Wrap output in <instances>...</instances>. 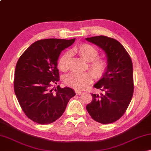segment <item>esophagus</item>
Listing matches in <instances>:
<instances>
[{
	"label": "esophagus",
	"instance_id": "34e87169",
	"mask_svg": "<svg viewBox=\"0 0 151 151\" xmlns=\"http://www.w3.org/2000/svg\"><path fill=\"white\" fill-rule=\"evenodd\" d=\"M75 93L76 94H77V95H80V94L83 93V92L81 91H77V90H75Z\"/></svg>",
	"mask_w": 151,
	"mask_h": 151
}]
</instances>
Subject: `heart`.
<instances>
[{
	"mask_svg": "<svg viewBox=\"0 0 151 151\" xmlns=\"http://www.w3.org/2000/svg\"><path fill=\"white\" fill-rule=\"evenodd\" d=\"M73 52L77 54L86 62L89 63L88 67L94 78H101L108 70L109 64L107 60L103 58H96L99 55L98 50L93 46L83 43L74 47ZM70 54L66 52L60 57L58 61V66L62 71L68 69ZM93 80V75L89 72L76 73L73 72L66 75L65 82L66 85L77 90H82L86 87Z\"/></svg>",
	"mask_w": 151,
	"mask_h": 151,
	"instance_id": "obj_1",
	"label": "heart"
}]
</instances>
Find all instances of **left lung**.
Listing matches in <instances>:
<instances>
[{"label":"left lung","mask_w":151,"mask_h":151,"mask_svg":"<svg viewBox=\"0 0 151 151\" xmlns=\"http://www.w3.org/2000/svg\"><path fill=\"white\" fill-rule=\"evenodd\" d=\"M105 52L108 70L94 85L102 93L92 94L93 100L86 105L91 118L102 124L116 121L123 115L133 94V68L129 55L123 46L105 36L86 38Z\"/></svg>","instance_id":"8db88e82"}]
</instances>
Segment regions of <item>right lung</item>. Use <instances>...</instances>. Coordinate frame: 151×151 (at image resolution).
Listing matches in <instances>:
<instances>
[{"label": "right lung", "instance_id": "add662e5", "mask_svg": "<svg viewBox=\"0 0 151 151\" xmlns=\"http://www.w3.org/2000/svg\"><path fill=\"white\" fill-rule=\"evenodd\" d=\"M70 40L47 39L37 40L24 51L17 63L14 90L22 111L30 120L41 124L54 122L62 116L73 88H52L59 81L57 68L62 50L72 45Z\"/></svg>", "mask_w": 151, "mask_h": 151}]
</instances>
